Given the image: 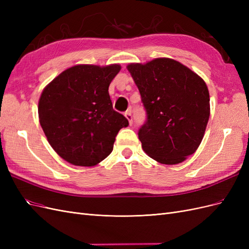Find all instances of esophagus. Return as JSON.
I'll return each instance as SVG.
<instances>
[{"mask_svg": "<svg viewBox=\"0 0 249 249\" xmlns=\"http://www.w3.org/2000/svg\"><path fill=\"white\" fill-rule=\"evenodd\" d=\"M124 116H125V118H126L127 120H129V124H133V116H132V111H131V109L125 111Z\"/></svg>", "mask_w": 249, "mask_h": 249, "instance_id": "esophagus-1", "label": "esophagus"}]
</instances>
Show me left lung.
<instances>
[{
    "instance_id": "obj_1",
    "label": "left lung",
    "mask_w": 249,
    "mask_h": 249,
    "mask_svg": "<svg viewBox=\"0 0 249 249\" xmlns=\"http://www.w3.org/2000/svg\"><path fill=\"white\" fill-rule=\"evenodd\" d=\"M147 113L138 136L142 148L161 164L182 163L198 148L210 117L206 82L170 58L126 66Z\"/></svg>"
}]
</instances>
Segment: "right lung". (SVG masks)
I'll return each instance as SVG.
<instances>
[{
  "label": "right lung",
  "instance_id": "add662e5",
  "mask_svg": "<svg viewBox=\"0 0 249 249\" xmlns=\"http://www.w3.org/2000/svg\"><path fill=\"white\" fill-rule=\"evenodd\" d=\"M120 70L119 64H78L42 90L39 123L53 149L66 162L95 166L111 154L119 130L129 125L113 110L108 91Z\"/></svg>",
  "mask_w": 249,
  "mask_h": 249
}]
</instances>
